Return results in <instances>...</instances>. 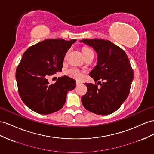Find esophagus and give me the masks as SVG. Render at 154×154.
Returning <instances> with one entry per match:
<instances>
[{"label":"esophagus","mask_w":154,"mask_h":154,"mask_svg":"<svg viewBox=\"0 0 154 154\" xmlns=\"http://www.w3.org/2000/svg\"><path fill=\"white\" fill-rule=\"evenodd\" d=\"M80 84H81V82H79V81H76V85H80Z\"/></svg>","instance_id":"1"}]
</instances>
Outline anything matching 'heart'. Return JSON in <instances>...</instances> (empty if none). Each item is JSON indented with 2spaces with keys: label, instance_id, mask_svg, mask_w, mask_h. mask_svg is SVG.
Masks as SVG:
<instances>
[{
  "label": "heart",
  "instance_id": "b5f03b06",
  "mask_svg": "<svg viewBox=\"0 0 154 154\" xmlns=\"http://www.w3.org/2000/svg\"><path fill=\"white\" fill-rule=\"evenodd\" d=\"M90 53H93L92 50H91L90 48H83V54H84V56L87 54H90ZM66 72H67V74L69 76L74 78L79 79L82 77L81 72L76 69H74V68L69 69L68 70H67Z\"/></svg>",
  "mask_w": 154,
  "mask_h": 154
}]
</instances>
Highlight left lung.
Segmentation results:
<instances>
[{
  "mask_svg": "<svg viewBox=\"0 0 154 154\" xmlns=\"http://www.w3.org/2000/svg\"><path fill=\"white\" fill-rule=\"evenodd\" d=\"M97 54V63L89 76L100 87L87 84V93L82 96L84 107L93 113L107 115L119 109L126 100L134 79V71L126 52L110 41L82 39ZM97 84H98V82Z\"/></svg>",
  "mask_w": 154,
  "mask_h": 154,
  "instance_id": "8db88e82",
  "label": "left lung"
}]
</instances>
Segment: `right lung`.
Instances as JSON below:
<instances>
[{"label": "right lung", "instance_id": "obj_1", "mask_svg": "<svg viewBox=\"0 0 154 154\" xmlns=\"http://www.w3.org/2000/svg\"><path fill=\"white\" fill-rule=\"evenodd\" d=\"M76 39H45L29 47L16 69L20 97L37 113H54L63 107L67 92L76 87V80L67 76L50 84L48 78L61 72L64 57Z\"/></svg>", "mask_w": 154, "mask_h": 154}]
</instances>
